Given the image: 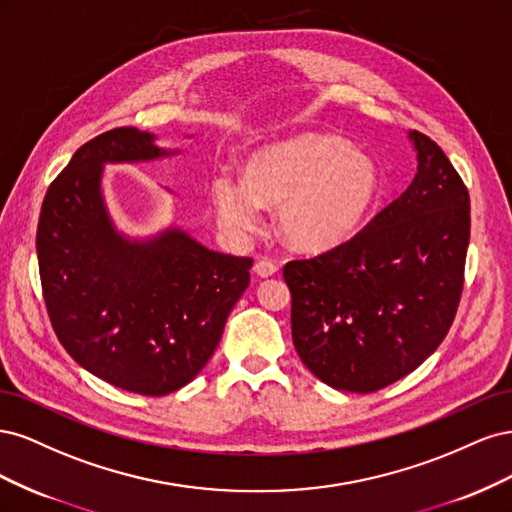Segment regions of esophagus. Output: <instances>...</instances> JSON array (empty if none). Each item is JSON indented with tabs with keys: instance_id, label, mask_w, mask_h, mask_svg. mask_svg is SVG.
<instances>
[{
	"instance_id": "obj_1",
	"label": "esophagus",
	"mask_w": 512,
	"mask_h": 512,
	"mask_svg": "<svg viewBox=\"0 0 512 512\" xmlns=\"http://www.w3.org/2000/svg\"><path fill=\"white\" fill-rule=\"evenodd\" d=\"M277 271H280V267H277L275 262L269 260V258H262V260H258L256 265H254V273H256L258 277H271V275H275Z\"/></svg>"
}]
</instances>
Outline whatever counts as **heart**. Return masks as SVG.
I'll use <instances>...</instances> for the list:
<instances>
[{
  "label": "heart",
  "mask_w": 512,
  "mask_h": 512,
  "mask_svg": "<svg viewBox=\"0 0 512 512\" xmlns=\"http://www.w3.org/2000/svg\"><path fill=\"white\" fill-rule=\"evenodd\" d=\"M211 203L235 235L260 224V205L292 250L320 254L356 235L380 194V170L365 153L331 134H301L254 151L243 181L226 170L211 179Z\"/></svg>",
  "instance_id": "heart-1"
}]
</instances>
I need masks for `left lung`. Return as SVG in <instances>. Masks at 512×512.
Masks as SVG:
<instances>
[{"instance_id":"obj_1","label":"left lung","mask_w":512,"mask_h":512,"mask_svg":"<svg viewBox=\"0 0 512 512\" xmlns=\"http://www.w3.org/2000/svg\"><path fill=\"white\" fill-rule=\"evenodd\" d=\"M416 175L361 232L284 267L292 344L337 391L371 393L436 352L455 320L470 243V194L444 151L408 132Z\"/></svg>"}]
</instances>
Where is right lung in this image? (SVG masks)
Here are the masks:
<instances>
[{
  "label": "right lung",
  "instance_id": "right-lung-1",
  "mask_svg": "<svg viewBox=\"0 0 512 512\" xmlns=\"http://www.w3.org/2000/svg\"><path fill=\"white\" fill-rule=\"evenodd\" d=\"M138 128L108 130L74 153L44 196L36 252L61 346L100 380L138 395L192 382L250 286L252 258L209 250L168 226L128 237L106 207V164L177 156Z\"/></svg>",
  "mask_w": 512,
  "mask_h": 512
}]
</instances>
